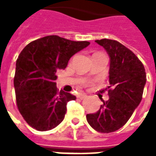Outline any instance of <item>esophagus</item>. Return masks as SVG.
Returning <instances> with one entry per match:
<instances>
[{
	"instance_id": "34e87169",
	"label": "esophagus",
	"mask_w": 156,
	"mask_h": 156,
	"mask_svg": "<svg viewBox=\"0 0 156 156\" xmlns=\"http://www.w3.org/2000/svg\"><path fill=\"white\" fill-rule=\"evenodd\" d=\"M88 97L87 95L84 94H80L78 95V98H80V99H84V98H86Z\"/></svg>"
}]
</instances>
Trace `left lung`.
<instances>
[{
	"mask_svg": "<svg viewBox=\"0 0 156 156\" xmlns=\"http://www.w3.org/2000/svg\"><path fill=\"white\" fill-rule=\"evenodd\" d=\"M109 58L108 99L98 111L87 115L93 129L110 133L123 127L137 108L146 83L144 65L133 51L115 40H96Z\"/></svg>",
	"mask_w": 156,
	"mask_h": 156,
	"instance_id": "obj_1",
	"label": "left lung"
}]
</instances>
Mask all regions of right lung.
I'll list each match as a JSON object with an SVG mask.
<instances>
[{
    "mask_svg": "<svg viewBox=\"0 0 156 156\" xmlns=\"http://www.w3.org/2000/svg\"><path fill=\"white\" fill-rule=\"evenodd\" d=\"M90 42L48 36L30 42L16 63L14 88L19 111L27 123L39 131L50 130L64 119L67 103L76 97L58 91L56 73Z\"/></svg>",
    "mask_w": 156,
    "mask_h": 156,
    "instance_id": "add662e5",
    "label": "right lung"
}]
</instances>
